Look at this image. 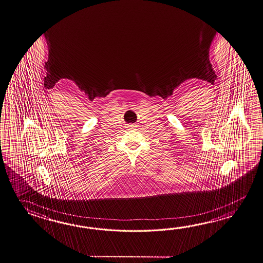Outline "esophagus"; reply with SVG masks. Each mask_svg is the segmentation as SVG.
Returning a JSON list of instances; mask_svg holds the SVG:
<instances>
[{"label": "esophagus", "instance_id": "1", "mask_svg": "<svg viewBox=\"0 0 263 263\" xmlns=\"http://www.w3.org/2000/svg\"><path fill=\"white\" fill-rule=\"evenodd\" d=\"M131 127H135L134 124H132V125H131Z\"/></svg>", "mask_w": 263, "mask_h": 263}]
</instances>
